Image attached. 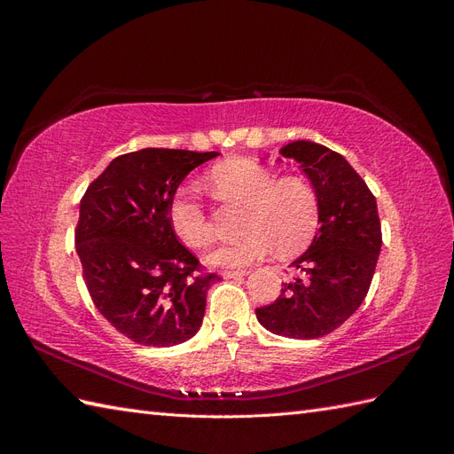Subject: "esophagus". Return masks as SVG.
I'll use <instances>...</instances> for the list:
<instances>
[{
	"instance_id": "34e87169",
	"label": "esophagus",
	"mask_w": 454,
	"mask_h": 454,
	"mask_svg": "<svg viewBox=\"0 0 454 454\" xmlns=\"http://www.w3.org/2000/svg\"><path fill=\"white\" fill-rule=\"evenodd\" d=\"M246 274H248V270H223L222 277L223 278H242V277H246Z\"/></svg>"
}]
</instances>
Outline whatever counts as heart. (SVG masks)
Segmentation results:
<instances>
[{
	"instance_id": "obj_1",
	"label": "heart",
	"mask_w": 454,
	"mask_h": 454,
	"mask_svg": "<svg viewBox=\"0 0 454 454\" xmlns=\"http://www.w3.org/2000/svg\"><path fill=\"white\" fill-rule=\"evenodd\" d=\"M208 187L222 202L246 204L242 229L248 232L232 244L219 246L208 255L217 267H246L274 252L294 255L305 250L320 223L316 189L301 176L274 174L250 159H229L208 174ZM174 235L187 248H206L214 239L202 204L189 193L177 195L168 210Z\"/></svg>"
}]
</instances>
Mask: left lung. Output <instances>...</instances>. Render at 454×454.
<instances>
[{
	"label": "left lung",
	"mask_w": 454,
	"mask_h": 454,
	"mask_svg": "<svg viewBox=\"0 0 454 454\" xmlns=\"http://www.w3.org/2000/svg\"><path fill=\"white\" fill-rule=\"evenodd\" d=\"M280 155L299 162L320 200V229L292 267L301 277L282 282L274 303L255 309L259 324L290 339L332 333L358 310L380 254L377 200L348 160L322 144L297 140Z\"/></svg>",
	"instance_id": "left-lung-1"
}]
</instances>
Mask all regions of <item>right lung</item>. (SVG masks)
<instances>
[{
	"mask_svg": "<svg viewBox=\"0 0 454 454\" xmlns=\"http://www.w3.org/2000/svg\"><path fill=\"white\" fill-rule=\"evenodd\" d=\"M215 151L145 147L125 153L81 199L75 248L96 309L119 333L145 347H172L202 324L217 274L174 235L168 210L191 170Z\"/></svg>",
	"mask_w": 454,
	"mask_h": 454,
	"instance_id": "add662e5",
	"label": "right lung"
}]
</instances>
